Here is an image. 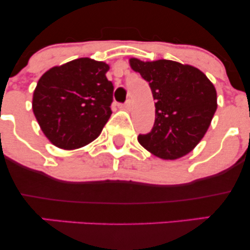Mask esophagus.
Instances as JSON below:
<instances>
[{
	"instance_id": "obj_1",
	"label": "esophagus",
	"mask_w": 250,
	"mask_h": 250,
	"mask_svg": "<svg viewBox=\"0 0 250 250\" xmlns=\"http://www.w3.org/2000/svg\"><path fill=\"white\" fill-rule=\"evenodd\" d=\"M131 105H133V103H131L130 100H128V101L123 104V109H125V110H130Z\"/></svg>"
}]
</instances>
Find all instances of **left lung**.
<instances>
[{
    "instance_id": "1",
    "label": "left lung",
    "mask_w": 250,
    "mask_h": 250,
    "mask_svg": "<svg viewBox=\"0 0 250 250\" xmlns=\"http://www.w3.org/2000/svg\"><path fill=\"white\" fill-rule=\"evenodd\" d=\"M131 69L149 82L155 103L150 133L140 145L155 156L176 160L190 153L207 133L217 108L216 89L200 69L170 60L141 61L131 57Z\"/></svg>"
}]
</instances>
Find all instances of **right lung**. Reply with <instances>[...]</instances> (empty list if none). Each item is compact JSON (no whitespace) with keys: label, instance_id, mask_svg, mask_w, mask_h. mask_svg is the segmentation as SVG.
Wrapping results in <instances>:
<instances>
[{"label":"right lung","instance_id":"right-lung-1","mask_svg":"<svg viewBox=\"0 0 250 250\" xmlns=\"http://www.w3.org/2000/svg\"><path fill=\"white\" fill-rule=\"evenodd\" d=\"M109 64L89 57L50 68L40 77L33 111L43 134L56 147L73 150L93 142L111 115L114 85Z\"/></svg>","mask_w":250,"mask_h":250}]
</instances>
